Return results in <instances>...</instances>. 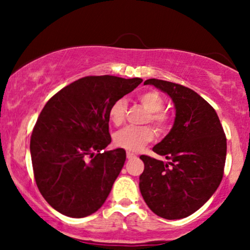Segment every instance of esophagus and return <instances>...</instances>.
Listing matches in <instances>:
<instances>
[{"mask_svg":"<svg viewBox=\"0 0 250 250\" xmlns=\"http://www.w3.org/2000/svg\"><path fill=\"white\" fill-rule=\"evenodd\" d=\"M134 157H136V155L130 153V151H127V159L130 160V159H134Z\"/></svg>","mask_w":250,"mask_h":250,"instance_id":"obj_1","label":"esophagus"}]
</instances>
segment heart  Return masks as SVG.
<instances>
[{
    "instance_id": "obj_1",
    "label": "heart",
    "mask_w": 250,
    "mask_h": 250,
    "mask_svg": "<svg viewBox=\"0 0 250 250\" xmlns=\"http://www.w3.org/2000/svg\"><path fill=\"white\" fill-rule=\"evenodd\" d=\"M139 101L146 110L149 111L146 122H150L159 133H165L170 125V115L162 110L165 108V100L156 90H148L140 94ZM127 114V101L119 99L109 108V119L115 125L125 121ZM154 130L150 127H133L128 125L120 129L114 135V143L117 147L129 151L140 150L143 146L153 141Z\"/></svg>"
}]
</instances>
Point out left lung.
I'll return each instance as SVG.
<instances>
[{
  "mask_svg": "<svg viewBox=\"0 0 250 250\" xmlns=\"http://www.w3.org/2000/svg\"><path fill=\"white\" fill-rule=\"evenodd\" d=\"M145 84L169 95L174 102L171 130L153 148L167 163L141 155L145 170L140 190L150 210L179 220L200 209L216 191L223 176L227 139L216 111L185 85L149 79Z\"/></svg>",
  "mask_w": 250,
  "mask_h": 250,
  "instance_id": "1",
  "label": "left lung"
}]
</instances>
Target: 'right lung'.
Returning <instances> with one entry per match:
<instances>
[{"label": "right lung", "instance_id": "1", "mask_svg": "<svg viewBox=\"0 0 250 250\" xmlns=\"http://www.w3.org/2000/svg\"><path fill=\"white\" fill-rule=\"evenodd\" d=\"M141 79L87 76L56 93L42 109L30 139L34 176L45 201L65 216L85 217L107 200L125 161L111 142L109 108Z\"/></svg>", "mask_w": 250, "mask_h": 250}]
</instances>
